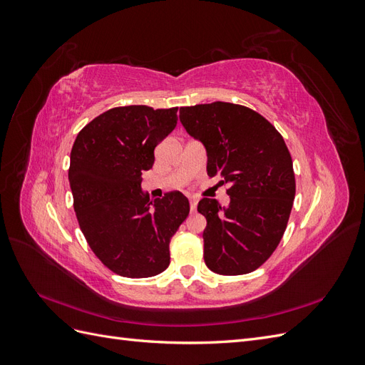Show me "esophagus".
<instances>
[{
    "label": "esophagus",
    "mask_w": 365,
    "mask_h": 365,
    "mask_svg": "<svg viewBox=\"0 0 365 365\" xmlns=\"http://www.w3.org/2000/svg\"><path fill=\"white\" fill-rule=\"evenodd\" d=\"M196 207H197V200H190V210H192V212H195Z\"/></svg>",
    "instance_id": "1"
}]
</instances>
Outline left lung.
Returning a JSON list of instances; mask_svg holds the SVG:
<instances>
[{
	"instance_id": "8db88e82",
	"label": "left lung",
	"mask_w": 365,
	"mask_h": 365,
	"mask_svg": "<svg viewBox=\"0 0 365 365\" xmlns=\"http://www.w3.org/2000/svg\"><path fill=\"white\" fill-rule=\"evenodd\" d=\"M180 121L207 150V173L228 185L230 204L202 197L204 260L220 275L256 271L277 248L295 196L291 153L269 121L252 109L213 102L184 106Z\"/></svg>"
}]
</instances>
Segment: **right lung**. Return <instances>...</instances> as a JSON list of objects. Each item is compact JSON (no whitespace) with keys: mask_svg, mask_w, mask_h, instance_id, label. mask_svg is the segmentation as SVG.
<instances>
[{"mask_svg":"<svg viewBox=\"0 0 365 365\" xmlns=\"http://www.w3.org/2000/svg\"><path fill=\"white\" fill-rule=\"evenodd\" d=\"M176 111L113 108L90 121L71 149L68 180L81 230L98 260L121 277L145 279L168 268L170 239L190 212L181 192L155 201L141 192V175L175 129Z\"/></svg>","mask_w":365,"mask_h":365,"instance_id":"1","label":"right lung"}]
</instances>
